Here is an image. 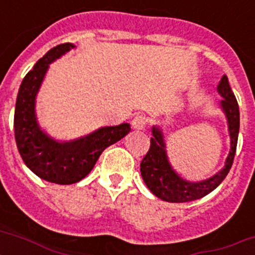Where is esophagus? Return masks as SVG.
<instances>
[{"label":"esophagus","instance_id":"34e87169","mask_svg":"<svg viewBox=\"0 0 255 255\" xmlns=\"http://www.w3.org/2000/svg\"><path fill=\"white\" fill-rule=\"evenodd\" d=\"M148 123V119L145 118V115H136L133 119H132V127L135 129H143Z\"/></svg>","mask_w":255,"mask_h":255}]
</instances>
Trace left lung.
Here are the masks:
<instances>
[{
	"label": "left lung",
	"instance_id": "obj_1",
	"mask_svg": "<svg viewBox=\"0 0 255 255\" xmlns=\"http://www.w3.org/2000/svg\"><path fill=\"white\" fill-rule=\"evenodd\" d=\"M217 91L224 98L221 107L228 118L230 133V152L225 167L213 177L200 182H190L181 178L168 161L163 133L157 127L152 128L151 145L147 155L140 164V172L145 185L156 197L168 202H188L201 198L217 188L228 176L233 165L234 155L237 149L238 131H240V108L236 96L230 88L228 77L224 75L217 86Z\"/></svg>",
	"mask_w": 255,
	"mask_h": 255
}]
</instances>
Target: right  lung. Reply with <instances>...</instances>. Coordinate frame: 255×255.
Masks as SVG:
<instances>
[{"label": "right lung", "mask_w": 255, "mask_h": 255, "mask_svg": "<svg viewBox=\"0 0 255 255\" xmlns=\"http://www.w3.org/2000/svg\"><path fill=\"white\" fill-rule=\"evenodd\" d=\"M74 47L73 43L55 46L34 65L22 81L14 111V136L23 163L38 177L61 185L85 178L102 152L131 131L129 124L123 123L100 128L82 139L59 143L39 128L35 118V96L39 86L50 63Z\"/></svg>", "instance_id": "obj_1"}]
</instances>
